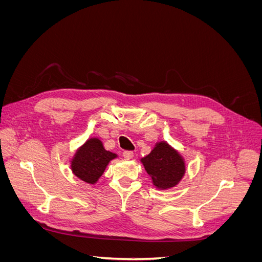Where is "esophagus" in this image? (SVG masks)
Segmentation results:
<instances>
[{
	"instance_id": "obj_1",
	"label": "esophagus",
	"mask_w": 262,
	"mask_h": 262,
	"mask_svg": "<svg viewBox=\"0 0 262 262\" xmlns=\"http://www.w3.org/2000/svg\"><path fill=\"white\" fill-rule=\"evenodd\" d=\"M122 155L125 160H131V158H133V156H134V153L132 152V150H124Z\"/></svg>"
}]
</instances>
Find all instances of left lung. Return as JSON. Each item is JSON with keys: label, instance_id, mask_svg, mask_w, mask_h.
Masks as SVG:
<instances>
[{"label": "left lung", "instance_id": "obj_1", "mask_svg": "<svg viewBox=\"0 0 262 262\" xmlns=\"http://www.w3.org/2000/svg\"><path fill=\"white\" fill-rule=\"evenodd\" d=\"M141 162L158 189L175 187L186 172L184 157L165 141L157 142L152 152L141 158Z\"/></svg>", "mask_w": 262, "mask_h": 262}]
</instances>
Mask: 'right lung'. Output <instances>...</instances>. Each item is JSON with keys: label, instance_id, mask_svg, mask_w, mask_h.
<instances>
[{"label": "right lung", "instance_id": "right-lung-1", "mask_svg": "<svg viewBox=\"0 0 262 262\" xmlns=\"http://www.w3.org/2000/svg\"><path fill=\"white\" fill-rule=\"evenodd\" d=\"M116 157L117 154L105 149L99 139L91 138L76 150L71 161V169L77 178L94 185L104 173L109 162Z\"/></svg>", "mask_w": 262, "mask_h": 262}]
</instances>
